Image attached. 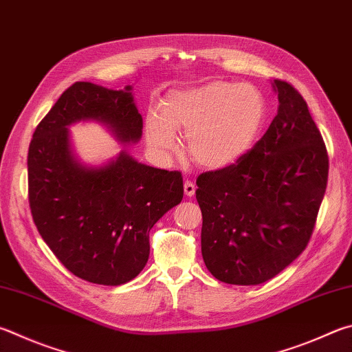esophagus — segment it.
I'll use <instances>...</instances> for the list:
<instances>
[{
    "label": "esophagus",
    "mask_w": 352,
    "mask_h": 352,
    "mask_svg": "<svg viewBox=\"0 0 352 352\" xmlns=\"http://www.w3.org/2000/svg\"><path fill=\"white\" fill-rule=\"evenodd\" d=\"M184 194H186L188 197H192L195 194V184L190 182V180H184Z\"/></svg>",
    "instance_id": "1"
}]
</instances>
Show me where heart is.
Segmentation results:
<instances>
[{
    "instance_id": "b5f03b06",
    "label": "heart",
    "mask_w": 352,
    "mask_h": 352,
    "mask_svg": "<svg viewBox=\"0 0 352 352\" xmlns=\"http://www.w3.org/2000/svg\"><path fill=\"white\" fill-rule=\"evenodd\" d=\"M162 120L151 117L148 140L160 151L175 148L172 129L186 131L188 151L197 163L220 169L252 148L266 120V100L257 87L228 81L175 89L162 101Z\"/></svg>"
}]
</instances>
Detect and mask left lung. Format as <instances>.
<instances>
[{"label":"left lung","mask_w":352,"mask_h":352,"mask_svg":"<svg viewBox=\"0 0 352 352\" xmlns=\"http://www.w3.org/2000/svg\"><path fill=\"white\" fill-rule=\"evenodd\" d=\"M278 112L239 162L197 178L201 254L229 285H260L305 251L328 183L329 158L308 104L274 80Z\"/></svg>","instance_id":"left-lung-1"}]
</instances>
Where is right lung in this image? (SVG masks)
Here are the masks:
<instances>
[{
  "label": "right lung",
  "mask_w": 352,
  "mask_h": 352,
  "mask_svg": "<svg viewBox=\"0 0 352 352\" xmlns=\"http://www.w3.org/2000/svg\"><path fill=\"white\" fill-rule=\"evenodd\" d=\"M131 91L74 82L29 146V206L38 232L67 271L97 285L118 286L138 276L149 258L152 226L183 198L180 170L151 168L126 152L87 169L70 154L67 126L78 120H100L121 142H138L143 120Z\"/></svg>",
  "instance_id": "obj_1"
}]
</instances>
